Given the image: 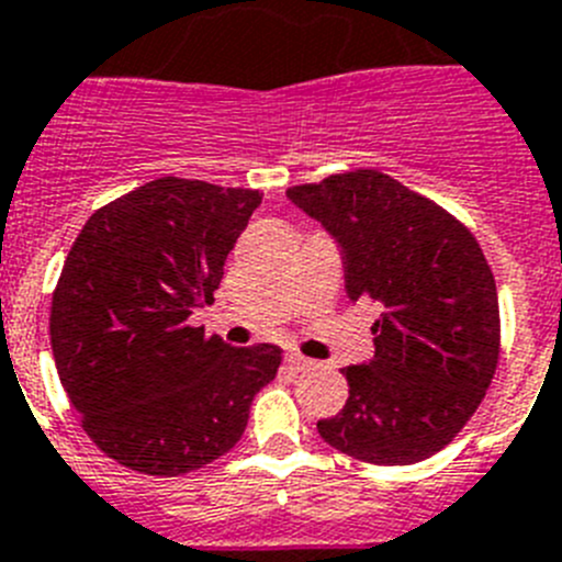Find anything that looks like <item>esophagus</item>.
<instances>
[{
  "mask_svg": "<svg viewBox=\"0 0 562 562\" xmlns=\"http://www.w3.org/2000/svg\"><path fill=\"white\" fill-rule=\"evenodd\" d=\"M285 362H288V368L296 370V373H305V370H314L316 368L314 359H305V356H302V353H288Z\"/></svg>",
  "mask_w": 562,
  "mask_h": 562,
  "instance_id": "34e87169",
  "label": "esophagus"
}]
</instances>
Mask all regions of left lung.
Segmentation results:
<instances>
[{
  "instance_id": "8db88e82",
  "label": "left lung",
  "mask_w": 562,
  "mask_h": 562,
  "mask_svg": "<svg viewBox=\"0 0 562 562\" xmlns=\"http://www.w3.org/2000/svg\"><path fill=\"white\" fill-rule=\"evenodd\" d=\"M334 237L348 300L375 305V356L341 368L348 402L316 422L359 461L402 467L436 456L484 402L501 316L486 257L452 214L396 178L359 169L288 189Z\"/></svg>"
}]
</instances>
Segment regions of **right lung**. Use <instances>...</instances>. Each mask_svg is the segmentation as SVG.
<instances>
[{"mask_svg":"<svg viewBox=\"0 0 562 562\" xmlns=\"http://www.w3.org/2000/svg\"><path fill=\"white\" fill-rule=\"evenodd\" d=\"M254 189L158 178L92 214L50 311L58 379L87 436L144 475H183L240 441L277 345L232 348L192 328L260 206Z\"/></svg>","mask_w":562,"mask_h":562,"instance_id":"add662e5","label":"right lung"}]
</instances>
